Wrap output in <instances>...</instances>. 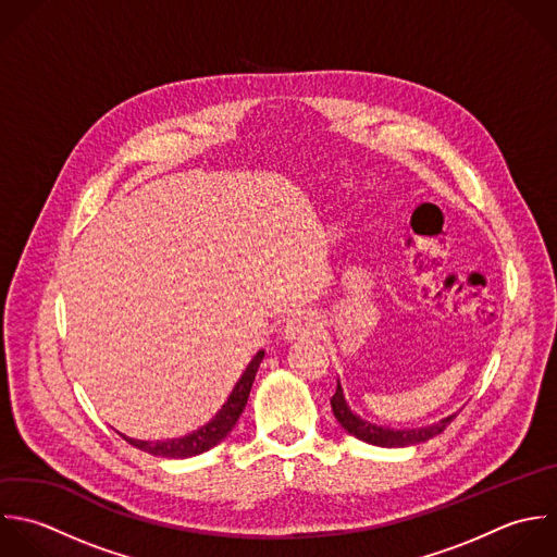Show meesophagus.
<instances>
[{"label":"esophagus","mask_w":557,"mask_h":557,"mask_svg":"<svg viewBox=\"0 0 557 557\" xmlns=\"http://www.w3.org/2000/svg\"><path fill=\"white\" fill-rule=\"evenodd\" d=\"M317 334H319L317 321L310 319V317H304V314L293 317V319L286 321V325H284V338H286L288 343L308 341V338H312V336H317Z\"/></svg>","instance_id":"34e87169"}]
</instances>
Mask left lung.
<instances>
[{
	"label": "left lung",
	"instance_id": "1",
	"mask_svg": "<svg viewBox=\"0 0 557 557\" xmlns=\"http://www.w3.org/2000/svg\"><path fill=\"white\" fill-rule=\"evenodd\" d=\"M330 401H332L334 417H336V421L343 425L345 432H349L351 436H356V438L362 441V443H369V445H375V447H391V449H393V447H410V445L425 443V441L434 438L436 434H443L445 428L456 419V414H451V417H447V419H441V421L434 423V425L417 428V430H391V428H382V425H375V423L364 421L362 417H358V414L347 406L341 382L336 384V393H334V397H332Z\"/></svg>",
	"mask_w": 557,
	"mask_h": 557
}]
</instances>
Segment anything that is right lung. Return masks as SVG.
<instances>
[{
  "label": "right lung",
  "instance_id": "add662e5",
  "mask_svg": "<svg viewBox=\"0 0 557 557\" xmlns=\"http://www.w3.org/2000/svg\"><path fill=\"white\" fill-rule=\"evenodd\" d=\"M264 358V351H258L251 362L247 364L245 373L240 375V380L236 382V386L232 388L227 401L223 404V408L212 417V421H208L206 425H201L199 430L182 436V438H171V441H136V438H129L125 434L123 441H127L132 447L140 449V451H147L151 456H160V458H193V456H199L212 447H216L236 425V421L240 419L245 406H247V399H249V393H251V386H253V380H256V373H258V367Z\"/></svg>",
  "mask_w": 557,
  "mask_h": 557
}]
</instances>
